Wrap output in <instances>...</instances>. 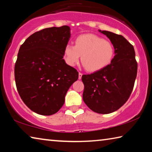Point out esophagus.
<instances>
[{
	"mask_svg": "<svg viewBox=\"0 0 152 152\" xmlns=\"http://www.w3.org/2000/svg\"><path fill=\"white\" fill-rule=\"evenodd\" d=\"M82 76V74L81 72H79L78 73V79H81Z\"/></svg>",
	"mask_w": 152,
	"mask_h": 152,
	"instance_id": "esophagus-1",
	"label": "esophagus"
}]
</instances>
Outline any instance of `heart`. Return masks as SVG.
<instances>
[{
	"instance_id": "1",
	"label": "heart",
	"mask_w": 152,
	"mask_h": 152,
	"mask_svg": "<svg viewBox=\"0 0 152 152\" xmlns=\"http://www.w3.org/2000/svg\"><path fill=\"white\" fill-rule=\"evenodd\" d=\"M115 48L109 41L94 34H82L75 39V45L67 44L64 51L66 62L74 66L81 61L90 72L102 70L111 62Z\"/></svg>"
}]
</instances>
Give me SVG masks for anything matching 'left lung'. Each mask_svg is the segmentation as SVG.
<instances>
[{"mask_svg": "<svg viewBox=\"0 0 152 152\" xmlns=\"http://www.w3.org/2000/svg\"><path fill=\"white\" fill-rule=\"evenodd\" d=\"M110 40L115 56L102 70L84 74L83 101L92 111L109 114L121 107L129 98L137 72L133 46L121 35L101 31Z\"/></svg>", "mask_w": 152, "mask_h": 152, "instance_id": "1", "label": "left lung"}]
</instances>
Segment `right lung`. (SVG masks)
<instances>
[{"label": "right lung", "instance_id": "1", "mask_svg": "<svg viewBox=\"0 0 152 152\" xmlns=\"http://www.w3.org/2000/svg\"><path fill=\"white\" fill-rule=\"evenodd\" d=\"M70 37L67 25L45 28L20 45L15 65V83L22 101L37 114L57 113L78 78V72L63 59Z\"/></svg>", "mask_w": 152, "mask_h": 152}]
</instances>
